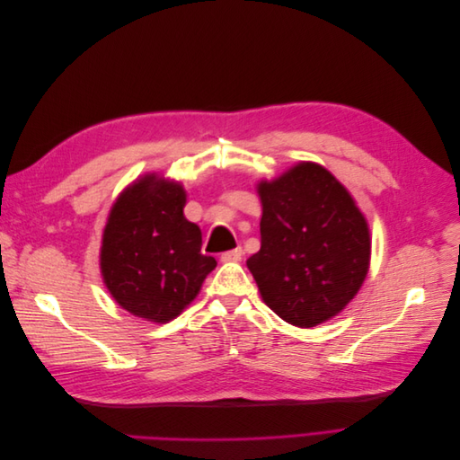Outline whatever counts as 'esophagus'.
<instances>
[{
	"instance_id": "1",
	"label": "esophagus",
	"mask_w": 460,
	"mask_h": 460,
	"mask_svg": "<svg viewBox=\"0 0 460 460\" xmlns=\"http://www.w3.org/2000/svg\"><path fill=\"white\" fill-rule=\"evenodd\" d=\"M242 257H243V249H242V247H235V249H232V252L222 253V255H220V261H225V262H238V261H242Z\"/></svg>"
}]
</instances>
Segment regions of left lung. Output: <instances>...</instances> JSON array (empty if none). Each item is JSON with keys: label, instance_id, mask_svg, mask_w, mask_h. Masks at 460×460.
<instances>
[{"label": "left lung", "instance_id": "1", "mask_svg": "<svg viewBox=\"0 0 460 460\" xmlns=\"http://www.w3.org/2000/svg\"><path fill=\"white\" fill-rule=\"evenodd\" d=\"M261 249L247 259L262 301L286 323L313 328L345 309L370 264V232L324 166L299 163L257 186Z\"/></svg>", "mask_w": 460, "mask_h": 460}]
</instances>
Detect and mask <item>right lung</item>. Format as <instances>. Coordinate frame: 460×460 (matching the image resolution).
Returning a JSON list of instances; mask_svg holds the SVG:
<instances>
[{
	"label": "right lung",
	"instance_id": "1",
	"mask_svg": "<svg viewBox=\"0 0 460 460\" xmlns=\"http://www.w3.org/2000/svg\"><path fill=\"white\" fill-rule=\"evenodd\" d=\"M178 182L146 174L124 190L107 218L102 276L134 316L169 323L199 294L215 257L201 253V230L184 217Z\"/></svg>",
	"mask_w": 460,
	"mask_h": 460
}]
</instances>
